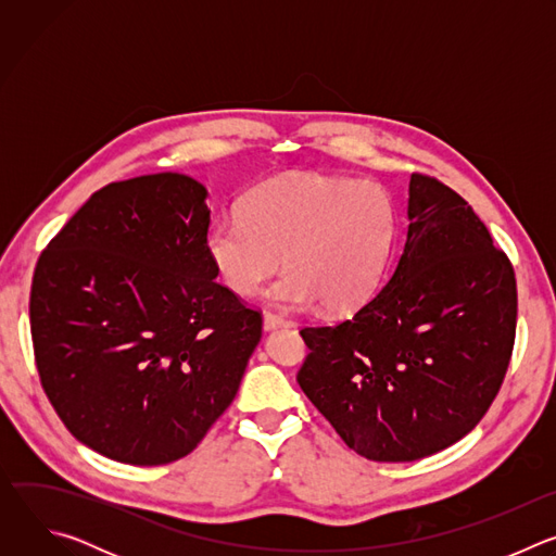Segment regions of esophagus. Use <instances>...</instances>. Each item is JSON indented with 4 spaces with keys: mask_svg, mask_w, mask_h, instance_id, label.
I'll return each instance as SVG.
<instances>
[{
    "mask_svg": "<svg viewBox=\"0 0 556 556\" xmlns=\"http://www.w3.org/2000/svg\"><path fill=\"white\" fill-rule=\"evenodd\" d=\"M281 326H290V321L283 319L281 314H277V312H266L264 314V330H275V328H281Z\"/></svg>",
    "mask_w": 556,
    "mask_h": 556,
    "instance_id": "1",
    "label": "esophagus"
}]
</instances>
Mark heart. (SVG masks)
<instances>
[{
  "label": "heart",
  "instance_id": "heart-1",
  "mask_svg": "<svg viewBox=\"0 0 556 556\" xmlns=\"http://www.w3.org/2000/svg\"><path fill=\"white\" fill-rule=\"evenodd\" d=\"M399 235L391 193L345 176L299 174L253 189L240 217H219L206 230L215 273L237 296L273 279L286 257L290 270L273 301L303 309L321 303L350 314L378 292Z\"/></svg>",
  "mask_w": 556,
  "mask_h": 556
}]
</instances>
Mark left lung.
I'll return each instance as SVG.
<instances>
[{
  "mask_svg": "<svg viewBox=\"0 0 556 556\" xmlns=\"http://www.w3.org/2000/svg\"><path fill=\"white\" fill-rule=\"evenodd\" d=\"M403 257L352 319L305 326L296 382L343 442L414 462L475 429L504 382L517 281L484 222L438 178L412 174Z\"/></svg>",
  "mask_w": 556,
  "mask_h": 556,
  "instance_id": "1",
  "label": "left lung"
}]
</instances>
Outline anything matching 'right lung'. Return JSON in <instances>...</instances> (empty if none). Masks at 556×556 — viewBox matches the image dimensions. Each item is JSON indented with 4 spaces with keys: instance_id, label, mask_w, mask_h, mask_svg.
I'll return each instance as SVG.
<instances>
[{
    "instance_id": "obj_1",
    "label": "right lung",
    "mask_w": 556,
    "mask_h": 556,
    "mask_svg": "<svg viewBox=\"0 0 556 556\" xmlns=\"http://www.w3.org/2000/svg\"><path fill=\"white\" fill-rule=\"evenodd\" d=\"M206 189L182 174L112 182L43 249L30 288L41 387L97 453L189 455L232 403L262 312L217 283Z\"/></svg>"
}]
</instances>
